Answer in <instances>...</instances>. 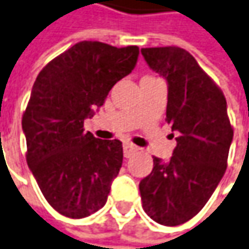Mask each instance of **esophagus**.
I'll return each instance as SVG.
<instances>
[{
    "instance_id": "obj_1",
    "label": "esophagus",
    "mask_w": 249,
    "mask_h": 249,
    "mask_svg": "<svg viewBox=\"0 0 249 249\" xmlns=\"http://www.w3.org/2000/svg\"><path fill=\"white\" fill-rule=\"evenodd\" d=\"M137 151H138V146H135V145H132V143H129V142L124 143L125 158H129L131 155H134L135 152H137Z\"/></svg>"
}]
</instances>
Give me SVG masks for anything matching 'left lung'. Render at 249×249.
<instances>
[{"mask_svg":"<svg viewBox=\"0 0 249 249\" xmlns=\"http://www.w3.org/2000/svg\"><path fill=\"white\" fill-rule=\"evenodd\" d=\"M141 53L168 81L166 121L178 132L172 158H154L151 175L139 183L142 207L162 226H180L204 207L224 176L234 131L223 91L189 52L166 46Z\"/></svg>","mask_w":249,"mask_h":249,"instance_id":"obj_1","label":"left lung"}]
</instances>
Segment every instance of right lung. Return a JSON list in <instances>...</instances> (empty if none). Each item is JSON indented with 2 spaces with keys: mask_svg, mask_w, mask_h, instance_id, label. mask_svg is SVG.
<instances>
[{
  "mask_svg": "<svg viewBox=\"0 0 249 249\" xmlns=\"http://www.w3.org/2000/svg\"><path fill=\"white\" fill-rule=\"evenodd\" d=\"M138 46L83 40L40 70L22 117L26 162L48 203L70 218L100 210L123 165V142L84 132V120L137 65Z\"/></svg>",
  "mask_w": 249,
  "mask_h": 249,
  "instance_id": "right-lung-1",
  "label": "right lung"
}]
</instances>
